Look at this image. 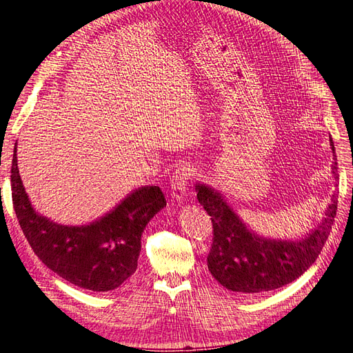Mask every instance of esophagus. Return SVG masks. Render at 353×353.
<instances>
[{"instance_id":"1","label":"esophagus","mask_w":353,"mask_h":353,"mask_svg":"<svg viewBox=\"0 0 353 353\" xmlns=\"http://www.w3.org/2000/svg\"><path fill=\"white\" fill-rule=\"evenodd\" d=\"M194 168L188 163H181L170 179V191L176 200H184L188 194L190 179L194 176Z\"/></svg>"}]
</instances>
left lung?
<instances>
[{
  "instance_id": "left-lung-1",
  "label": "left lung",
  "mask_w": 353,
  "mask_h": 353,
  "mask_svg": "<svg viewBox=\"0 0 353 353\" xmlns=\"http://www.w3.org/2000/svg\"><path fill=\"white\" fill-rule=\"evenodd\" d=\"M334 153L333 140H330ZM331 174L339 178L337 162ZM197 200L213 223V241L208 268L215 280L240 294H259L275 290L299 279L318 254L330 236L337 212V193L331 197L323 221L299 241L259 237L239 218L218 191L196 184Z\"/></svg>"
}]
</instances>
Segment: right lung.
<instances>
[{
  "label": "right lung",
  "mask_w": 353,
  "mask_h": 353,
  "mask_svg": "<svg viewBox=\"0 0 353 353\" xmlns=\"http://www.w3.org/2000/svg\"><path fill=\"white\" fill-rule=\"evenodd\" d=\"M12 196L20 228L42 263L66 281L92 292L114 290L135 272L143 231L166 206L162 190L147 185L134 190L88 225H60L32 206L19 174L16 148Z\"/></svg>",
  "instance_id": "add662e5"
}]
</instances>
